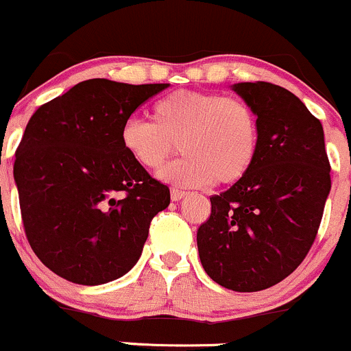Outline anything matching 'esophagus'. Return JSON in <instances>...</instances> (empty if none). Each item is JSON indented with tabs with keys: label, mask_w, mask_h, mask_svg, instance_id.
Returning <instances> with one entry per match:
<instances>
[{
	"label": "esophagus",
	"mask_w": 351,
	"mask_h": 351,
	"mask_svg": "<svg viewBox=\"0 0 351 351\" xmlns=\"http://www.w3.org/2000/svg\"><path fill=\"white\" fill-rule=\"evenodd\" d=\"M186 193L182 192V190H176V189H171V200L173 202H180L182 198H185Z\"/></svg>",
	"instance_id": "obj_1"
}]
</instances>
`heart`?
<instances>
[{"mask_svg": "<svg viewBox=\"0 0 351 351\" xmlns=\"http://www.w3.org/2000/svg\"><path fill=\"white\" fill-rule=\"evenodd\" d=\"M153 120H125L120 144L137 166L156 171L178 143L185 156L161 171V178L175 185H231L250 171L256 158V115L238 98L173 91L156 101Z\"/></svg>", "mask_w": 351, "mask_h": 351, "instance_id": "heart-1", "label": "heart"}]
</instances>
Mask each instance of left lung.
<instances>
[{
  "mask_svg": "<svg viewBox=\"0 0 351 351\" xmlns=\"http://www.w3.org/2000/svg\"><path fill=\"white\" fill-rule=\"evenodd\" d=\"M231 88L256 115L258 153L241 180L210 197L197 246L215 284L258 292L289 277L309 253L331 166L323 125L295 95L265 81Z\"/></svg>",
  "mask_w": 351,
  "mask_h": 351,
  "instance_id": "left-lung-1",
  "label": "left lung"
}]
</instances>
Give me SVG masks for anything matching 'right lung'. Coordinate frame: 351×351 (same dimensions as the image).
I'll return each instance as SVG.
<instances>
[{
    "instance_id": "1",
    "label": "right lung",
    "mask_w": 351,
    "mask_h": 351,
    "mask_svg": "<svg viewBox=\"0 0 351 351\" xmlns=\"http://www.w3.org/2000/svg\"><path fill=\"white\" fill-rule=\"evenodd\" d=\"M168 86L81 81L28 120L13 176L28 243L59 277L101 285L141 258L169 189L125 154L120 129Z\"/></svg>"
}]
</instances>
